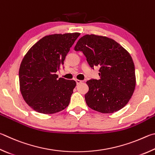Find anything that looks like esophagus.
Instances as JSON below:
<instances>
[{"mask_svg": "<svg viewBox=\"0 0 155 155\" xmlns=\"http://www.w3.org/2000/svg\"><path fill=\"white\" fill-rule=\"evenodd\" d=\"M76 83H77V84H80V83L82 82V80H76Z\"/></svg>", "mask_w": 155, "mask_h": 155, "instance_id": "obj_1", "label": "esophagus"}]
</instances>
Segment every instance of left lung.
I'll return each mask as SVG.
<instances>
[{
  "label": "left lung",
  "instance_id": "obj_1",
  "mask_svg": "<svg viewBox=\"0 0 155 155\" xmlns=\"http://www.w3.org/2000/svg\"><path fill=\"white\" fill-rule=\"evenodd\" d=\"M74 49L82 51L92 68L100 67L101 79L86 82L88 106L103 114L116 112L125 106L136 84L135 65L128 51L111 38L94 34L81 37Z\"/></svg>",
  "mask_w": 155,
  "mask_h": 155
}]
</instances>
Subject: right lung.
I'll use <instances>...</instances> for the list:
<instances>
[{
  "mask_svg": "<svg viewBox=\"0 0 155 155\" xmlns=\"http://www.w3.org/2000/svg\"><path fill=\"white\" fill-rule=\"evenodd\" d=\"M79 32L53 34L41 38L24 56L19 69L20 90L24 101L36 112L51 114L69 104L74 80L58 78L56 73Z\"/></svg>",
  "mask_w": 155,
  "mask_h": 155,
  "instance_id": "right-lung-1",
  "label": "right lung"
}]
</instances>
